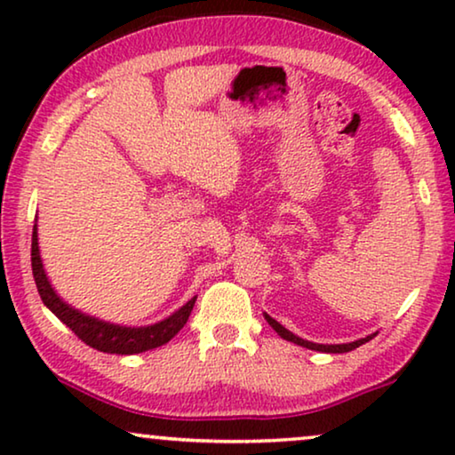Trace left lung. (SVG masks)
Instances as JSON below:
<instances>
[{"label": "left lung", "instance_id": "1", "mask_svg": "<svg viewBox=\"0 0 455 455\" xmlns=\"http://www.w3.org/2000/svg\"><path fill=\"white\" fill-rule=\"evenodd\" d=\"M265 319H267V323H269V325H271L273 329H275L277 335H282L283 339H288V341H294V344H298V346H302V347H308V350H316V352L344 354V352H350V350H354V347L363 346V344H366V341H369V339H372V335H369V338H363V339H358V341H352V344H338V346H323V344H313V341H307V339H300V338H296L294 333H290L288 329L279 325V323H277L275 319H271L269 315H265Z\"/></svg>", "mask_w": 455, "mask_h": 455}]
</instances>
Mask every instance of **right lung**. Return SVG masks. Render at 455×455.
I'll return each instance as SVG.
<instances>
[{
    "label": "right lung",
    "mask_w": 455,
    "mask_h": 455,
    "mask_svg": "<svg viewBox=\"0 0 455 455\" xmlns=\"http://www.w3.org/2000/svg\"><path fill=\"white\" fill-rule=\"evenodd\" d=\"M30 263H33V277L39 290L41 300L45 307L58 316V319L72 329V333L78 339H83L86 346L95 347L99 352L108 354H139L153 350V347L164 346L176 335L180 329L186 325L188 316L195 307L196 296L184 304L178 313H173L170 319L155 323L151 327H120L111 325V323L99 321L95 316L78 313L76 308L68 307L66 302L60 300L52 285H49L45 271H43V263L39 257V242H36V226L33 229V246H30Z\"/></svg>",
    "instance_id": "add662e5"
}]
</instances>
